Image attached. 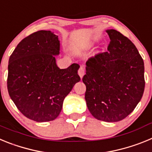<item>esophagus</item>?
<instances>
[{
  "instance_id": "1",
  "label": "esophagus",
  "mask_w": 152,
  "mask_h": 152,
  "mask_svg": "<svg viewBox=\"0 0 152 152\" xmlns=\"http://www.w3.org/2000/svg\"><path fill=\"white\" fill-rule=\"evenodd\" d=\"M84 74H85V68H84V66H80V68H79L78 70V75L79 76H80L81 78L83 77V76L84 75Z\"/></svg>"
}]
</instances>
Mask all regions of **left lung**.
<instances>
[{"instance_id":"8db88e82","label":"left lung","mask_w":152,"mask_h":152,"mask_svg":"<svg viewBox=\"0 0 152 152\" xmlns=\"http://www.w3.org/2000/svg\"><path fill=\"white\" fill-rule=\"evenodd\" d=\"M107 51L86 62L87 106L96 119L118 122L129 116L142 99L145 90L144 61L127 37L115 29L107 30Z\"/></svg>"}]
</instances>
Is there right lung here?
Returning <instances> with one entry per match:
<instances>
[{
    "label": "right lung",
    "instance_id": "1",
    "mask_svg": "<svg viewBox=\"0 0 152 152\" xmlns=\"http://www.w3.org/2000/svg\"><path fill=\"white\" fill-rule=\"evenodd\" d=\"M58 36L40 30L24 38L9 58L7 90L23 115L36 122L54 120L64 97L80 81L79 65L60 69L55 56L59 54Z\"/></svg>",
    "mask_w": 152,
    "mask_h": 152
}]
</instances>
